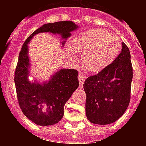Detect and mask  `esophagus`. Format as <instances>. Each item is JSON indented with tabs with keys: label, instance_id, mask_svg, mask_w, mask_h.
<instances>
[{
	"label": "esophagus",
	"instance_id": "1",
	"mask_svg": "<svg viewBox=\"0 0 146 146\" xmlns=\"http://www.w3.org/2000/svg\"><path fill=\"white\" fill-rule=\"evenodd\" d=\"M78 79H79L80 88H82L83 87V83H84L85 80H86V76L83 75L82 73H79V74H78Z\"/></svg>",
	"mask_w": 146,
	"mask_h": 146
}]
</instances>
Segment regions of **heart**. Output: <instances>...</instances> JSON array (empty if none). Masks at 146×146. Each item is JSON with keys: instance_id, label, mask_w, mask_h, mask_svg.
<instances>
[{"instance_id": "heart-1", "label": "heart", "mask_w": 146, "mask_h": 146, "mask_svg": "<svg viewBox=\"0 0 146 146\" xmlns=\"http://www.w3.org/2000/svg\"><path fill=\"white\" fill-rule=\"evenodd\" d=\"M121 50L119 37L103 29H91L83 32L66 48V52L74 61L77 52H82L81 61L91 72H99L115 60Z\"/></svg>"}]
</instances>
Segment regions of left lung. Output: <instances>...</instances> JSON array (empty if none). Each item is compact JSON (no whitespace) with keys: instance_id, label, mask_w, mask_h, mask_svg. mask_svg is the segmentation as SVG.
<instances>
[{"instance_id":"1","label":"left lung","mask_w":146,"mask_h":146,"mask_svg":"<svg viewBox=\"0 0 146 146\" xmlns=\"http://www.w3.org/2000/svg\"><path fill=\"white\" fill-rule=\"evenodd\" d=\"M132 77L129 50L123 42L115 60L97 74L88 77L83 84L89 121L110 124L123 115L130 102Z\"/></svg>"}]
</instances>
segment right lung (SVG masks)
Masks as SVG:
<instances>
[{"label":"right lung","mask_w":146,"mask_h":146,"mask_svg":"<svg viewBox=\"0 0 146 146\" xmlns=\"http://www.w3.org/2000/svg\"><path fill=\"white\" fill-rule=\"evenodd\" d=\"M79 27L72 21L47 23L30 35L21 49L15 74L18 102L23 114L39 126L57 123L64 116V105L79 86L78 72L75 69H62L57 71L47 82H31L28 44L35 35L48 32L59 34L63 39L62 47L71 32Z\"/></svg>","instance_id":"1"}]
</instances>
